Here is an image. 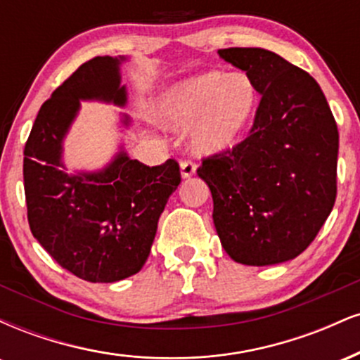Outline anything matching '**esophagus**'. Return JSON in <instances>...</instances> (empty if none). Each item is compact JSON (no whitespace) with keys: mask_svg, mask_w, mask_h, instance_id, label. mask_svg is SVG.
Here are the masks:
<instances>
[{"mask_svg":"<svg viewBox=\"0 0 360 360\" xmlns=\"http://www.w3.org/2000/svg\"><path fill=\"white\" fill-rule=\"evenodd\" d=\"M194 172H196V164L193 162V160H183V162H181V176L184 177H191Z\"/></svg>","mask_w":360,"mask_h":360,"instance_id":"esophagus-1","label":"esophagus"}]
</instances>
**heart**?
<instances>
[{
  "instance_id": "1",
  "label": "heart",
  "mask_w": 360,
  "mask_h": 360,
  "mask_svg": "<svg viewBox=\"0 0 360 360\" xmlns=\"http://www.w3.org/2000/svg\"><path fill=\"white\" fill-rule=\"evenodd\" d=\"M257 105L245 74L210 71L177 82L160 98L155 117L174 130L191 123V142L200 154L226 150L237 142Z\"/></svg>"
}]
</instances>
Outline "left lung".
<instances>
[{"instance_id":"obj_1","label":"left lung","mask_w":360,"mask_h":360,"mask_svg":"<svg viewBox=\"0 0 360 360\" xmlns=\"http://www.w3.org/2000/svg\"><path fill=\"white\" fill-rule=\"evenodd\" d=\"M218 53L245 71L262 98L249 137L198 167L213 196L214 229L235 262H286L315 240L335 205V118L318 82L278 53Z\"/></svg>"}]
</instances>
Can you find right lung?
<instances>
[{
  "mask_svg": "<svg viewBox=\"0 0 360 360\" xmlns=\"http://www.w3.org/2000/svg\"><path fill=\"white\" fill-rule=\"evenodd\" d=\"M123 60L105 56L79 65L42 105L23 150L32 233L57 264L89 283H115L142 269L160 213L181 183L174 159L148 167L123 150L98 172L64 171L62 140L81 100L125 106Z\"/></svg>",
  "mask_w": 360,
  "mask_h": 360,
  "instance_id": "right-lung-1",
  "label": "right lung"
}]
</instances>
